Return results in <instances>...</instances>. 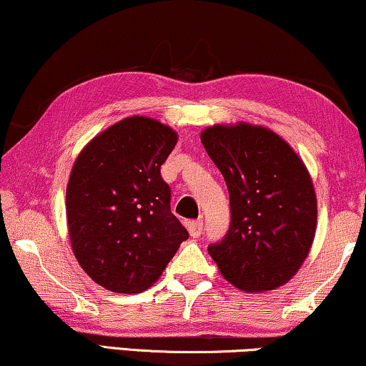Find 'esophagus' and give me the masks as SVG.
I'll list each match as a JSON object with an SVG mask.
<instances>
[{
  "label": "esophagus",
  "mask_w": 366,
  "mask_h": 366,
  "mask_svg": "<svg viewBox=\"0 0 366 366\" xmlns=\"http://www.w3.org/2000/svg\"><path fill=\"white\" fill-rule=\"evenodd\" d=\"M187 228L193 238H199L203 233V222L202 219H193V222L187 223Z\"/></svg>",
  "instance_id": "obj_1"
}]
</instances>
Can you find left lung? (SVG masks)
<instances>
[{
  "mask_svg": "<svg viewBox=\"0 0 366 366\" xmlns=\"http://www.w3.org/2000/svg\"><path fill=\"white\" fill-rule=\"evenodd\" d=\"M202 143L229 193V228L208 247L219 272L244 292L287 283L312 248L317 197L292 147L262 127L207 128Z\"/></svg>",
  "mask_w": 366,
  "mask_h": 366,
  "instance_id": "left-lung-1",
  "label": "left lung"
}]
</instances>
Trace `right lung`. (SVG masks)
<instances>
[{
  "label": "right lung",
  "mask_w": 366,
  "mask_h": 366,
  "mask_svg": "<svg viewBox=\"0 0 366 366\" xmlns=\"http://www.w3.org/2000/svg\"><path fill=\"white\" fill-rule=\"evenodd\" d=\"M177 142L167 124L132 117L93 138L74 162L66 188L69 239L78 263L103 288L152 287L188 238L159 172Z\"/></svg>",
  "instance_id": "1"
}]
</instances>
